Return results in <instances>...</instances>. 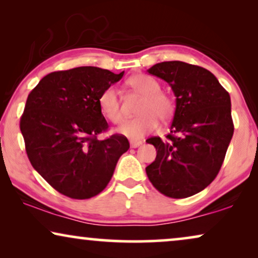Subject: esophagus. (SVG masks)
<instances>
[{"instance_id":"1","label":"esophagus","mask_w":258,"mask_h":258,"mask_svg":"<svg viewBox=\"0 0 258 258\" xmlns=\"http://www.w3.org/2000/svg\"><path fill=\"white\" fill-rule=\"evenodd\" d=\"M142 141H135V140H132L130 141V147L132 148H139L140 146H142Z\"/></svg>"}]
</instances>
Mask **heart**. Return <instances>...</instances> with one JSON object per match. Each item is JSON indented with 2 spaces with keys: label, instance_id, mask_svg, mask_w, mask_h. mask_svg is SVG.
Masks as SVG:
<instances>
[{
  "label": "heart",
  "instance_id": "heart-1",
  "mask_svg": "<svg viewBox=\"0 0 258 258\" xmlns=\"http://www.w3.org/2000/svg\"><path fill=\"white\" fill-rule=\"evenodd\" d=\"M129 86L143 96L137 109L139 116L124 119L116 132L130 140H140L157 126L158 119L168 121L175 111L174 102L168 95L161 93V84L149 75H135L128 81ZM98 104L103 115L111 122L122 119L123 112L118 91L115 87H108L98 97Z\"/></svg>",
  "mask_w": 258,
  "mask_h": 258
}]
</instances>
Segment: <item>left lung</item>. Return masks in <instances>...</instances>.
<instances>
[{
	"instance_id": "obj_1",
	"label": "left lung",
	"mask_w": 258,
	"mask_h": 258,
	"mask_svg": "<svg viewBox=\"0 0 258 258\" xmlns=\"http://www.w3.org/2000/svg\"><path fill=\"white\" fill-rule=\"evenodd\" d=\"M147 72L165 81L176 97L167 140H147L157 150L148 178L163 195L185 199L207 188L222 167L234 134L230 95L199 66L169 61Z\"/></svg>"
}]
</instances>
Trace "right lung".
Instances as JSON below:
<instances>
[{
  "label": "right lung",
  "mask_w": 258,
  "mask_h": 258,
  "mask_svg": "<svg viewBox=\"0 0 258 258\" xmlns=\"http://www.w3.org/2000/svg\"><path fill=\"white\" fill-rule=\"evenodd\" d=\"M123 74L97 67L50 73L28 95L20 122L28 158L52 188L70 199L98 195L129 149L123 135L97 140L108 129L98 97Z\"/></svg>",
  "instance_id": "1"
}]
</instances>
